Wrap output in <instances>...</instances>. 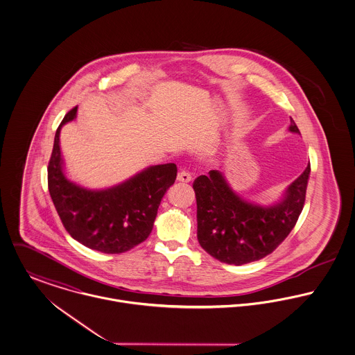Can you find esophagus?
Segmentation results:
<instances>
[{
    "label": "esophagus",
    "instance_id": "1",
    "mask_svg": "<svg viewBox=\"0 0 355 355\" xmlns=\"http://www.w3.org/2000/svg\"><path fill=\"white\" fill-rule=\"evenodd\" d=\"M177 180L180 181V182H184V184H189L191 181V175L189 171H187V170H182V171H180L178 173V175H177Z\"/></svg>",
    "mask_w": 355,
    "mask_h": 355
}]
</instances>
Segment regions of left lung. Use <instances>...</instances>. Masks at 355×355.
Segmentation results:
<instances>
[{"label": "left lung", "instance_id": "obj_1", "mask_svg": "<svg viewBox=\"0 0 355 355\" xmlns=\"http://www.w3.org/2000/svg\"><path fill=\"white\" fill-rule=\"evenodd\" d=\"M289 131L300 134L291 119ZM311 164L285 191L282 200L263 207L232 191L218 170L193 182L197 201V239L214 258L228 265H245L265 258L284 242L300 216Z\"/></svg>", "mask_w": 355, "mask_h": 355}]
</instances>
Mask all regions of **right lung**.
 <instances>
[{"instance_id": "right-lung-1", "label": "right lung", "mask_w": 355, "mask_h": 355, "mask_svg": "<svg viewBox=\"0 0 355 355\" xmlns=\"http://www.w3.org/2000/svg\"><path fill=\"white\" fill-rule=\"evenodd\" d=\"M76 117L77 107L58 127L47 168L56 212L66 231L81 245L105 254L128 251L151 234L161 200L177 178V166H150L108 189L81 187L66 177L59 147L62 127Z\"/></svg>"}]
</instances>
